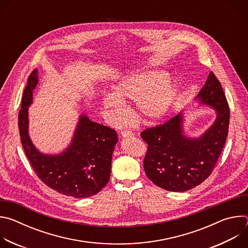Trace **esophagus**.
Segmentation results:
<instances>
[{"label":"esophagus","mask_w":248,"mask_h":248,"mask_svg":"<svg viewBox=\"0 0 248 248\" xmlns=\"http://www.w3.org/2000/svg\"><path fill=\"white\" fill-rule=\"evenodd\" d=\"M121 135L122 137L124 138H126V137H131L134 135V133L131 131V130H127V129H124L121 131Z\"/></svg>","instance_id":"esophagus-1"}]
</instances>
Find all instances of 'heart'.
Segmentation results:
<instances>
[{"label":"heart","instance_id":"b5f03b06","mask_svg":"<svg viewBox=\"0 0 248 248\" xmlns=\"http://www.w3.org/2000/svg\"><path fill=\"white\" fill-rule=\"evenodd\" d=\"M162 68L142 69L121 78L113 85V93L101 99V106L109 113L110 119L118 123L124 115L123 100H136L139 115L145 120L162 118L178 98L181 86L176 78Z\"/></svg>","mask_w":248,"mask_h":248}]
</instances>
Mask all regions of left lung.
Listing matches in <instances>:
<instances>
[{
  "instance_id": "1",
  "label": "left lung",
  "mask_w": 248,
  "mask_h": 248,
  "mask_svg": "<svg viewBox=\"0 0 248 248\" xmlns=\"http://www.w3.org/2000/svg\"><path fill=\"white\" fill-rule=\"evenodd\" d=\"M196 100L217 115L200 136L189 137L185 133L184 111L140 134L148 144L144 158L146 175L154 185L169 191H186L203 183L215 167L228 136L229 104L220 81L212 72Z\"/></svg>"
}]
</instances>
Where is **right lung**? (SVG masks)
<instances>
[{
	"mask_svg": "<svg viewBox=\"0 0 248 248\" xmlns=\"http://www.w3.org/2000/svg\"><path fill=\"white\" fill-rule=\"evenodd\" d=\"M37 84L38 70L35 68L28 78L18 114L21 144L33 170L46 186L63 195L85 198L97 194L110 180L113 152L119 140L117 132L81 114L72 141L63 151L40 152L28 131V107Z\"/></svg>",
	"mask_w": 248,
	"mask_h": 248,
	"instance_id": "add662e5",
	"label": "right lung"
}]
</instances>
